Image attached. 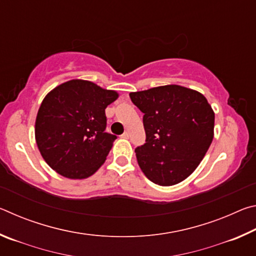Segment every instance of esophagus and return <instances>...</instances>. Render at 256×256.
Instances as JSON below:
<instances>
[{"instance_id": "esophagus-1", "label": "esophagus", "mask_w": 256, "mask_h": 256, "mask_svg": "<svg viewBox=\"0 0 256 256\" xmlns=\"http://www.w3.org/2000/svg\"><path fill=\"white\" fill-rule=\"evenodd\" d=\"M122 136H123V138H128L130 136V133H128V131H126V132H124V133L122 134Z\"/></svg>"}]
</instances>
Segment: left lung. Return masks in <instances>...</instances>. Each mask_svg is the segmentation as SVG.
I'll return each mask as SVG.
<instances>
[{
    "instance_id": "1",
    "label": "left lung",
    "mask_w": 256,
    "mask_h": 256,
    "mask_svg": "<svg viewBox=\"0 0 256 256\" xmlns=\"http://www.w3.org/2000/svg\"><path fill=\"white\" fill-rule=\"evenodd\" d=\"M144 112L146 144L136 149L152 183L172 186L192 174L214 138V112L202 94L177 84L130 94Z\"/></svg>"
}]
</instances>
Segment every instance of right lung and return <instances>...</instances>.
I'll return each mask as SVG.
<instances>
[{
	"label": "right lung",
	"mask_w": 256,
	"mask_h": 256,
	"mask_svg": "<svg viewBox=\"0 0 256 256\" xmlns=\"http://www.w3.org/2000/svg\"><path fill=\"white\" fill-rule=\"evenodd\" d=\"M118 98L86 80L64 82L38 110L34 138L42 157L60 175L84 180L105 162L116 136L105 132L106 107Z\"/></svg>",
	"instance_id": "1"
}]
</instances>
